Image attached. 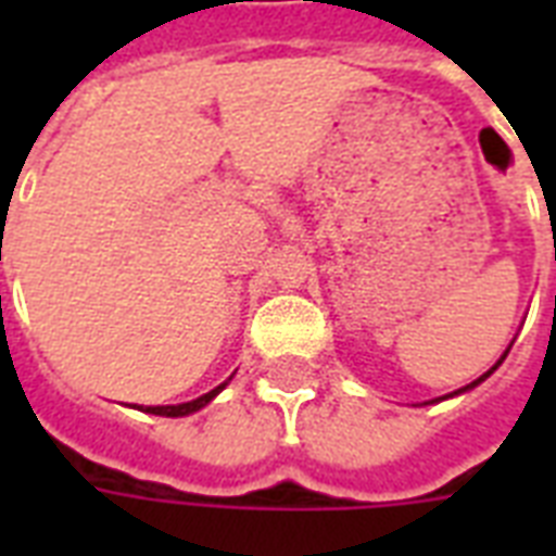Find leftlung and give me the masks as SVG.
Segmentation results:
<instances>
[{
  "label": "left lung",
  "instance_id": "8db88e82",
  "mask_svg": "<svg viewBox=\"0 0 556 556\" xmlns=\"http://www.w3.org/2000/svg\"><path fill=\"white\" fill-rule=\"evenodd\" d=\"M500 364H502V361H500ZM493 369H496V366H493ZM493 369H491V371H493ZM491 371H484L482 378H479V380H473V383H467V387H465V389H473V387H476V383H482V380H484V378H488V375H491ZM465 389H458V392H465ZM458 392H456V395H458Z\"/></svg>",
  "mask_w": 556,
  "mask_h": 556
}]
</instances>
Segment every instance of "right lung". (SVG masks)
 Here are the masks:
<instances>
[{
  "label": "right lung",
  "mask_w": 556,
  "mask_h": 556,
  "mask_svg": "<svg viewBox=\"0 0 556 556\" xmlns=\"http://www.w3.org/2000/svg\"><path fill=\"white\" fill-rule=\"evenodd\" d=\"M222 389H225V383L213 389V392H207V395L195 397V401H187V404H178V406H147V413H152V415H169V418H178V415H190V413H195V409H201V406H207L210 401H213V397H216L218 392H222Z\"/></svg>",
  "instance_id": "add662e5"
}]
</instances>
